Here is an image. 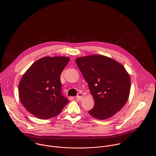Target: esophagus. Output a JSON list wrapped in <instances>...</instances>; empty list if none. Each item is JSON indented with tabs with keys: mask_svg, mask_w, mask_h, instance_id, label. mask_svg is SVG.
I'll return each instance as SVG.
<instances>
[{
	"mask_svg": "<svg viewBox=\"0 0 156 156\" xmlns=\"http://www.w3.org/2000/svg\"><path fill=\"white\" fill-rule=\"evenodd\" d=\"M84 95L82 93H80L78 94V95L76 96V99L78 100H82L84 98Z\"/></svg>",
	"mask_w": 156,
	"mask_h": 156,
	"instance_id": "obj_1",
	"label": "esophagus"
}]
</instances>
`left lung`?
I'll list each match as a JSON object with an SVG mask.
<instances>
[{"label": "left lung", "mask_w": 156, "mask_h": 156, "mask_svg": "<svg viewBox=\"0 0 156 156\" xmlns=\"http://www.w3.org/2000/svg\"><path fill=\"white\" fill-rule=\"evenodd\" d=\"M76 64L89 85L95 100L89 114L99 120L114 116L129 98L131 79L125 67L115 59L100 55L77 58Z\"/></svg>", "instance_id": "8db88e82"}]
</instances>
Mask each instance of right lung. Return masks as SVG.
Instances as JSON below:
<instances>
[{"label": "right lung", "instance_id": "obj_1", "mask_svg": "<svg viewBox=\"0 0 156 156\" xmlns=\"http://www.w3.org/2000/svg\"><path fill=\"white\" fill-rule=\"evenodd\" d=\"M70 58L45 56L34 62L19 84V96L24 108L39 119L58 115L69 103L61 94L60 75Z\"/></svg>", "mask_w": 156, "mask_h": 156}]
</instances>
